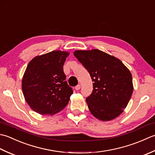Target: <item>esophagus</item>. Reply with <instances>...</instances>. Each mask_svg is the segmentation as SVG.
<instances>
[{"label": "esophagus", "instance_id": "esophagus-1", "mask_svg": "<svg viewBox=\"0 0 155 155\" xmlns=\"http://www.w3.org/2000/svg\"><path fill=\"white\" fill-rule=\"evenodd\" d=\"M80 88H81V86H80V84L77 85V86L75 87V90H77V91H78V90H80Z\"/></svg>", "mask_w": 155, "mask_h": 155}]
</instances>
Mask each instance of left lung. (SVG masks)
I'll return each instance as SVG.
<instances>
[{"instance_id": "left-lung-1", "label": "left lung", "mask_w": 155, "mask_h": 155, "mask_svg": "<svg viewBox=\"0 0 155 155\" xmlns=\"http://www.w3.org/2000/svg\"><path fill=\"white\" fill-rule=\"evenodd\" d=\"M74 55L94 82L92 92L86 99L91 114L102 121L118 117L133 91L130 71L120 60L98 49L78 50Z\"/></svg>"}]
</instances>
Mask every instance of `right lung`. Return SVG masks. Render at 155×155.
<instances>
[{
	"label": "right lung",
	"instance_id": "right-lung-1",
	"mask_svg": "<svg viewBox=\"0 0 155 155\" xmlns=\"http://www.w3.org/2000/svg\"><path fill=\"white\" fill-rule=\"evenodd\" d=\"M69 53L53 51L37 56L28 64L22 80V90L27 104L35 112L53 115L68 105L73 90L64 72Z\"/></svg>",
	"mask_w": 155,
	"mask_h": 155
}]
</instances>
